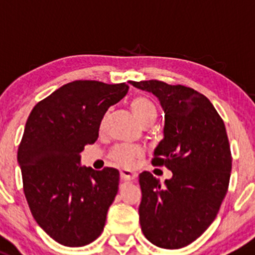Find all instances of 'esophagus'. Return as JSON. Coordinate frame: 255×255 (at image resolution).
<instances>
[{"label":"esophagus","instance_id":"esophagus-1","mask_svg":"<svg viewBox=\"0 0 255 255\" xmlns=\"http://www.w3.org/2000/svg\"><path fill=\"white\" fill-rule=\"evenodd\" d=\"M137 178V174L134 172L129 169H123L121 170V179L125 180V182H128V180H133Z\"/></svg>","mask_w":255,"mask_h":255}]
</instances>
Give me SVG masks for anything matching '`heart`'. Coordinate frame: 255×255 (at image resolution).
Listing matches in <instances>:
<instances>
[{
	"instance_id": "1",
	"label": "heart",
	"mask_w": 255,
	"mask_h": 255,
	"mask_svg": "<svg viewBox=\"0 0 255 255\" xmlns=\"http://www.w3.org/2000/svg\"><path fill=\"white\" fill-rule=\"evenodd\" d=\"M129 108L138 122L143 126H149L154 122L157 117V108L154 103L145 96H135L130 100ZM106 126V117L102 118L100 129L103 130ZM111 159L118 165L125 168L132 167L133 163L143 157V149L137 145H118L112 149L110 154Z\"/></svg>"
}]
</instances>
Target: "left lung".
Returning <instances> with one entry per match:
<instances>
[{"mask_svg": "<svg viewBox=\"0 0 255 255\" xmlns=\"http://www.w3.org/2000/svg\"><path fill=\"white\" fill-rule=\"evenodd\" d=\"M129 85L160 101L164 138L152 164L173 173L165 185L152 173L139 174L140 228L159 248H183L213 223L228 192L232 153L226 126L211 101L193 88L158 80Z\"/></svg>", "mask_w": 255, "mask_h": 255, "instance_id": "8db88e82", "label": "left lung"}]
</instances>
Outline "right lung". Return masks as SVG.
I'll use <instances>...</instances> for the list:
<instances>
[{"mask_svg":"<svg viewBox=\"0 0 255 255\" xmlns=\"http://www.w3.org/2000/svg\"><path fill=\"white\" fill-rule=\"evenodd\" d=\"M128 86L75 81L39 101L27 118L17 159L23 193L38 226L57 243L83 247L103 232L120 172L81 167L80 153L98 138L101 121Z\"/></svg>","mask_w":255,"mask_h":255,"instance_id":"right-lung-1","label":"right lung"}]
</instances>
